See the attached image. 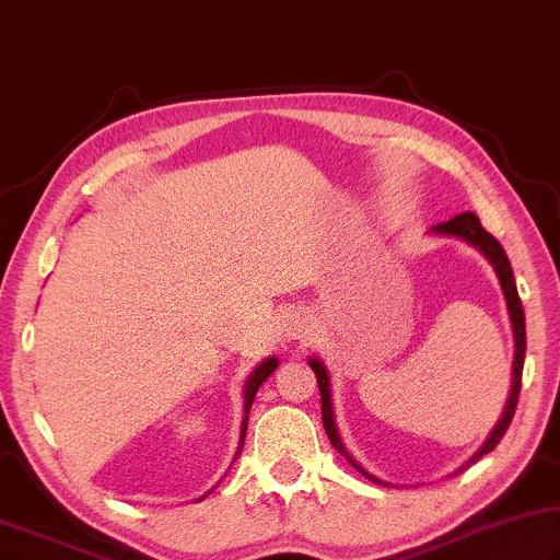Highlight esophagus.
<instances>
[{"label":"esophagus","instance_id":"esophagus-1","mask_svg":"<svg viewBox=\"0 0 560 560\" xmlns=\"http://www.w3.org/2000/svg\"><path fill=\"white\" fill-rule=\"evenodd\" d=\"M280 335L285 341H307L312 337V319L302 310H290L282 315Z\"/></svg>","mask_w":560,"mask_h":560}]
</instances>
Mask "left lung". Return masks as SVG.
I'll list each match as a JSON object with an SVG mask.
<instances>
[{
  "instance_id": "obj_1",
  "label": "left lung",
  "mask_w": 560,
  "mask_h": 560,
  "mask_svg": "<svg viewBox=\"0 0 560 560\" xmlns=\"http://www.w3.org/2000/svg\"><path fill=\"white\" fill-rule=\"evenodd\" d=\"M430 233H438V235H450V238H459L469 245H475V248L485 255V258L492 262V268L499 278V285H502L504 292V300H506V310H509V322H512V331H514V364H512V388H509V396H506V404L502 416H499L497 425L489 430L487 440L482 443V447L477 450V453L467 459L465 465H459L457 472H463L465 467L475 465L479 457L492 453V450L499 445V440L504 438L509 423H512L514 418V410H516V400H518V390H522V371H524V357H526V322H524V307H522V300H518V292H516V280H514V270H512V262H509L506 253L494 235H489L482 223H479L477 215L472 211L467 213H459L455 219H450L445 223H438L430 229ZM310 366L315 371L317 376V384H319V396H322V423H325V430L329 435V443L337 447V453L345 455L351 465H354L361 475L371 482L376 485H388L384 479L374 477L371 472H366L364 467H361L351 453L345 445V440L339 435V428H337V420H335V404H331V381H329V371L327 366L322 364L317 357L310 359Z\"/></svg>"
}]
</instances>
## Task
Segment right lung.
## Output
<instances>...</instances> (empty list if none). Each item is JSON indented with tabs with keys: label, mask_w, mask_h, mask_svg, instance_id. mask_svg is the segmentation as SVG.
I'll return each mask as SVG.
<instances>
[{
	"label": "right lung",
	"mask_w": 560,
	"mask_h": 560,
	"mask_svg": "<svg viewBox=\"0 0 560 560\" xmlns=\"http://www.w3.org/2000/svg\"><path fill=\"white\" fill-rule=\"evenodd\" d=\"M275 369H278V359H275V357L265 359V361H260L258 366L253 369V374L248 376V381H245V386H243V423H241V443H238V453H235V455H241V447H243V440H245V430H248V413H250L253 398H255V394H258V388L262 386V381L268 378ZM203 497H206V494H203ZM203 497H201V499H203Z\"/></svg>",
	"instance_id": "1"
}]
</instances>
